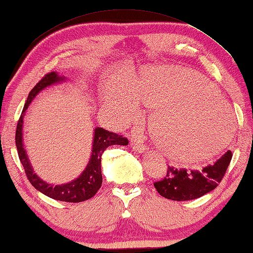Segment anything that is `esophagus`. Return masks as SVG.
Masks as SVG:
<instances>
[{
  "mask_svg": "<svg viewBox=\"0 0 253 253\" xmlns=\"http://www.w3.org/2000/svg\"><path fill=\"white\" fill-rule=\"evenodd\" d=\"M130 147L134 150L138 151V153H142L146 149V145L142 144V142H140V140L138 139H131L130 140Z\"/></svg>",
  "mask_w": 253,
  "mask_h": 253,
  "instance_id": "1",
  "label": "esophagus"
}]
</instances>
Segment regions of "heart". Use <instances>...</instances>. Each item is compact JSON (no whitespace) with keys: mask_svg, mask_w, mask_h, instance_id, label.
I'll use <instances>...</instances> for the list:
<instances>
[{"mask_svg":"<svg viewBox=\"0 0 253 253\" xmlns=\"http://www.w3.org/2000/svg\"><path fill=\"white\" fill-rule=\"evenodd\" d=\"M104 100L106 112L123 123L137 117V104L153 109L150 134L159 148L178 162L211 157L231 138L232 119L227 104L217 88L189 68L149 67L129 82L116 81L107 88ZM213 143L217 146L208 148Z\"/></svg>","mask_w":253,"mask_h":253,"instance_id":"obj_1","label":"heart"}]
</instances>
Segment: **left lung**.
<instances>
[{
    "instance_id": "left-lung-1",
    "label": "left lung",
    "mask_w": 253,
    "mask_h": 253,
    "mask_svg": "<svg viewBox=\"0 0 253 253\" xmlns=\"http://www.w3.org/2000/svg\"><path fill=\"white\" fill-rule=\"evenodd\" d=\"M231 158V150H228L214 163L199 170L168 166L166 176L154 182V186L160 196L170 200L186 201L200 198L221 182Z\"/></svg>"
}]
</instances>
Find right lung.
Returning <instances> with one entry per match:
<instances>
[{
    "instance_id": "1",
    "label": "right lung",
    "mask_w": 253,
    "mask_h": 253,
    "mask_svg": "<svg viewBox=\"0 0 253 253\" xmlns=\"http://www.w3.org/2000/svg\"><path fill=\"white\" fill-rule=\"evenodd\" d=\"M59 81H62L61 77H58V75L55 72H52L44 75L43 79L32 88L24 105V108L22 111L21 116L18 118L15 131V144L18 158H20L22 166L24 168L26 177L32 185L34 186L35 189H38L45 196L55 200L65 201V203H82V201L88 200L91 197H94L96 192L99 190L100 186H102L103 177L102 170H100V160H102V155L105 149L113 145L126 146L129 141H128L126 137L118 135L116 132L106 130L104 128H96L93 142V151H91L89 163L87 165L84 172L79 178L71 182L65 183V185L54 187L53 185H49V183L43 181L42 179H40L36 176V173L33 172V169L31 167L29 159H27L25 150L23 148V117H24L25 111L31 104L32 99L36 96V94L45 88L46 86L52 85L54 83H57Z\"/></svg>"
}]
</instances>
